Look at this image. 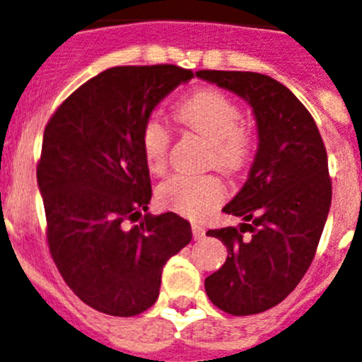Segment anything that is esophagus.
<instances>
[{
    "label": "esophagus",
    "mask_w": 362,
    "mask_h": 362,
    "mask_svg": "<svg viewBox=\"0 0 362 362\" xmlns=\"http://www.w3.org/2000/svg\"><path fill=\"white\" fill-rule=\"evenodd\" d=\"M192 233H194V239H202L205 235V228L202 224H192Z\"/></svg>",
    "instance_id": "esophagus-1"
}]
</instances>
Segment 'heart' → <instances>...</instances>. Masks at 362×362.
Segmentation results:
<instances>
[{"label": "heart", "mask_w": 362, "mask_h": 362, "mask_svg": "<svg viewBox=\"0 0 362 362\" xmlns=\"http://www.w3.org/2000/svg\"><path fill=\"white\" fill-rule=\"evenodd\" d=\"M175 119L189 131L209 141L207 166L226 173H235L247 166L256 147V134L241 119V108L235 100L216 89H199L175 104ZM141 153L153 173H164L172 134L163 121L151 115L141 125ZM226 194V187L215 173L185 175L177 173L158 185V204L189 218L209 215Z\"/></svg>", "instance_id": "heart-1"}]
</instances>
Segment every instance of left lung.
<instances>
[{
	"label": "left lung",
	"mask_w": 362,
	"mask_h": 362,
	"mask_svg": "<svg viewBox=\"0 0 362 362\" xmlns=\"http://www.w3.org/2000/svg\"><path fill=\"white\" fill-rule=\"evenodd\" d=\"M196 76L243 97L258 123L259 146L247 183L222 209L245 222L207 231L226 245L228 258L205 279V291L231 316L259 314L296 290L316 256L332 198L327 151L310 112L271 76L245 71Z\"/></svg>",
	"instance_id": "left-lung-1"
}]
</instances>
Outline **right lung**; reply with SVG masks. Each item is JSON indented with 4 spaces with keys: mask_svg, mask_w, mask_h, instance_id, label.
<instances>
[{
    "mask_svg": "<svg viewBox=\"0 0 362 362\" xmlns=\"http://www.w3.org/2000/svg\"><path fill=\"white\" fill-rule=\"evenodd\" d=\"M190 78L166 63L112 66L46 123L37 163L46 241L66 286L103 314L131 317L153 306L164 263L192 239L183 216L146 213L153 192L140 141L153 108Z\"/></svg>",
    "mask_w": 362,
    "mask_h": 362,
    "instance_id": "1",
    "label": "right lung"
}]
</instances>
